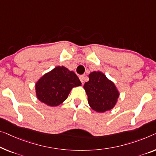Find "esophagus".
<instances>
[{"instance_id":"esophagus-1","label":"esophagus","mask_w":156,"mask_h":156,"mask_svg":"<svg viewBox=\"0 0 156 156\" xmlns=\"http://www.w3.org/2000/svg\"><path fill=\"white\" fill-rule=\"evenodd\" d=\"M79 78H80V80L81 81V83H82L83 84V83H84V76H79Z\"/></svg>"}]
</instances>
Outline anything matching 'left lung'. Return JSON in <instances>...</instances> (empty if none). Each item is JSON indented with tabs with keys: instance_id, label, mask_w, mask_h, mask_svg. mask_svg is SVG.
<instances>
[{
	"instance_id": "1",
	"label": "left lung",
	"mask_w": 156,
	"mask_h": 156,
	"mask_svg": "<svg viewBox=\"0 0 156 156\" xmlns=\"http://www.w3.org/2000/svg\"><path fill=\"white\" fill-rule=\"evenodd\" d=\"M83 87L90 106L99 113L112 109L120 95L114 83L100 71L90 73L89 81L85 83Z\"/></svg>"
}]
</instances>
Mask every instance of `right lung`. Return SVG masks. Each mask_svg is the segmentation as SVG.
I'll return each mask as SVG.
<instances>
[{
	"label": "right lung",
	"instance_id": "right-lung-1",
	"mask_svg": "<svg viewBox=\"0 0 156 156\" xmlns=\"http://www.w3.org/2000/svg\"><path fill=\"white\" fill-rule=\"evenodd\" d=\"M80 85L81 82L73 71L58 66L37 81L36 97L48 106H57L66 100L72 88Z\"/></svg>",
	"mask_w": 156,
	"mask_h": 156
}]
</instances>
